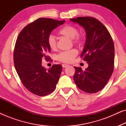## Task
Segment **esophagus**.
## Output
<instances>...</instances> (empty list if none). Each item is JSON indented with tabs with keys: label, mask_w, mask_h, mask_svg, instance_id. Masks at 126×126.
I'll return each instance as SVG.
<instances>
[{
	"label": "esophagus",
	"mask_w": 126,
	"mask_h": 126,
	"mask_svg": "<svg viewBox=\"0 0 126 126\" xmlns=\"http://www.w3.org/2000/svg\"><path fill=\"white\" fill-rule=\"evenodd\" d=\"M62 66H63V68H66V67L68 66L69 65H67V64H65V63H63V64L62 65Z\"/></svg>",
	"instance_id": "34e87169"
}]
</instances>
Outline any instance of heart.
Segmentation results:
<instances>
[{"instance_id": "1", "label": "heart", "mask_w": 126, "mask_h": 126, "mask_svg": "<svg viewBox=\"0 0 126 126\" xmlns=\"http://www.w3.org/2000/svg\"><path fill=\"white\" fill-rule=\"evenodd\" d=\"M58 34L63 37L72 39L75 44H79L82 40V38L78 34V30L76 27L72 25H66L60 29ZM47 44L51 49L56 48V40L52 35H49L47 38ZM77 51L76 49H71L70 50L61 52L57 58L59 61L63 63H70L77 55Z\"/></svg>"}]
</instances>
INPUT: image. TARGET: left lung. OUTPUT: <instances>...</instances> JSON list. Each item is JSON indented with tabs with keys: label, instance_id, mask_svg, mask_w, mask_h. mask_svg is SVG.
<instances>
[{
	"label": "left lung",
	"instance_id": "8db88e82",
	"mask_svg": "<svg viewBox=\"0 0 126 126\" xmlns=\"http://www.w3.org/2000/svg\"><path fill=\"white\" fill-rule=\"evenodd\" d=\"M84 29L86 40L81 57L88 66L85 70L74 66L73 80L77 87L89 94L102 89L107 83L113 70L115 49L109 32L99 20L92 17L70 19Z\"/></svg>",
	"mask_w": 126,
	"mask_h": 126
}]
</instances>
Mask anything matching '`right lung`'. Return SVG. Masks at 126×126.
Wrapping results in <instances>:
<instances>
[{"label": "right lung", "instance_id": "obj_1", "mask_svg": "<svg viewBox=\"0 0 126 126\" xmlns=\"http://www.w3.org/2000/svg\"><path fill=\"white\" fill-rule=\"evenodd\" d=\"M65 20L41 18L23 28L20 32L14 51L15 69L22 84L30 92L39 96L54 91L63 67L53 65L49 69L42 65L43 59L49 60L51 49L47 44L51 32Z\"/></svg>", "mask_w": 126, "mask_h": 126}]
</instances>
